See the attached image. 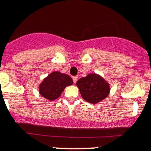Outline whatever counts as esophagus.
Instances as JSON below:
<instances>
[{
  "instance_id": "esophagus-1",
  "label": "esophagus",
  "mask_w": 151,
  "mask_h": 151,
  "mask_svg": "<svg viewBox=\"0 0 151 151\" xmlns=\"http://www.w3.org/2000/svg\"><path fill=\"white\" fill-rule=\"evenodd\" d=\"M72 79H73V82H74V83H77V76H74V77H72Z\"/></svg>"
}]
</instances>
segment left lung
<instances>
[{"instance_id":"8db88e82","label":"left lung","mask_w":151,"mask_h":151,"mask_svg":"<svg viewBox=\"0 0 151 151\" xmlns=\"http://www.w3.org/2000/svg\"><path fill=\"white\" fill-rule=\"evenodd\" d=\"M83 99L91 104H96L104 99L109 93V85L101 77L96 74H89L77 82Z\"/></svg>"}]
</instances>
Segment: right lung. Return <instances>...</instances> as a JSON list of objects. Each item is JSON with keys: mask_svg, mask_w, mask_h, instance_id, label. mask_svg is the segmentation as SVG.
Wrapping results in <instances>:
<instances>
[{"mask_svg": "<svg viewBox=\"0 0 151 151\" xmlns=\"http://www.w3.org/2000/svg\"><path fill=\"white\" fill-rule=\"evenodd\" d=\"M71 77L59 71H54L49 74L39 85L40 94L50 101L58 98L66 86L72 85Z\"/></svg>", "mask_w": 151, "mask_h": 151, "instance_id": "right-lung-1", "label": "right lung"}]
</instances>
